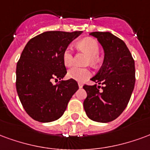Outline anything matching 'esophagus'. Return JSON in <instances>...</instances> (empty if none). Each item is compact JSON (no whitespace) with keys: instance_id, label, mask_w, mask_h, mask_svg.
I'll return each instance as SVG.
<instances>
[{"instance_id":"esophagus-1","label":"esophagus","mask_w":150,"mask_h":150,"mask_svg":"<svg viewBox=\"0 0 150 150\" xmlns=\"http://www.w3.org/2000/svg\"><path fill=\"white\" fill-rule=\"evenodd\" d=\"M78 86H79L80 88H81L83 87V84H82V83L79 82V83H78Z\"/></svg>"}]
</instances>
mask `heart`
Segmentation results:
<instances>
[{
  "instance_id": "b5f03b06",
  "label": "heart",
  "mask_w": 150,
  "mask_h": 150,
  "mask_svg": "<svg viewBox=\"0 0 150 150\" xmlns=\"http://www.w3.org/2000/svg\"><path fill=\"white\" fill-rule=\"evenodd\" d=\"M78 46L86 51L90 57L89 62L92 64L97 63L98 61V54L100 52V47L99 44L97 40L93 38H85L78 43ZM62 62L66 67L71 66L74 63V55H73V50L71 47L65 48L62 53ZM91 76V72L88 69H83V68L74 67L71 68L68 72V76L71 79L75 80L79 82H83L87 80Z\"/></svg>"
}]
</instances>
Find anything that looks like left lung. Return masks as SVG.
<instances>
[{"label": "left lung", "instance_id": "8db88e82", "mask_svg": "<svg viewBox=\"0 0 150 150\" xmlns=\"http://www.w3.org/2000/svg\"><path fill=\"white\" fill-rule=\"evenodd\" d=\"M103 48L104 62L91 80L103 85L87 86L84 109L88 118L107 123L118 117L127 106L135 85V64L124 41L110 32H93Z\"/></svg>", "mask_w": 150, "mask_h": 150}]
</instances>
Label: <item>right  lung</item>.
Here are the masks:
<instances>
[{
    "label": "right lung",
    "instance_id": "1",
    "mask_svg": "<svg viewBox=\"0 0 150 150\" xmlns=\"http://www.w3.org/2000/svg\"><path fill=\"white\" fill-rule=\"evenodd\" d=\"M82 31H49L32 38L17 62L16 87L26 112L35 121L51 122L64 112L72 96L79 88L75 80L62 81L67 74L62 62L65 48Z\"/></svg>",
    "mask_w": 150,
    "mask_h": 150
}]
</instances>
